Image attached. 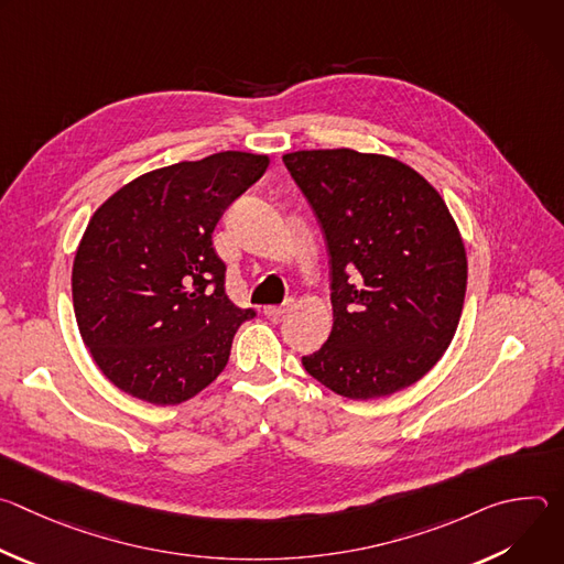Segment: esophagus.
I'll use <instances>...</instances> for the list:
<instances>
[{"label":"esophagus","instance_id":"1","mask_svg":"<svg viewBox=\"0 0 564 564\" xmlns=\"http://www.w3.org/2000/svg\"><path fill=\"white\" fill-rule=\"evenodd\" d=\"M290 307H292V299H285L281 305H265V307H263V314L270 316V318H279V316H283Z\"/></svg>","mask_w":564,"mask_h":564}]
</instances>
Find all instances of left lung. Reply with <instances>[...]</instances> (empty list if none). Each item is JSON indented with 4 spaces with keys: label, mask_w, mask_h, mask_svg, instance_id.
I'll use <instances>...</instances> for the list:
<instances>
[{
    "label": "left lung",
    "mask_w": 564,
    "mask_h": 564,
    "mask_svg": "<svg viewBox=\"0 0 564 564\" xmlns=\"http://www.w3.org/2000/svg\"><path fill=\"white\" fill-rule=\"evenodd\" d=\"M324 231L335 324L301 357L348 399L392 394L448 348L464 305L466 252L442 196L409 165L352 149L283 155Z\"/></svg>",
    "instance_id": "obj_1"
}]
</instances>
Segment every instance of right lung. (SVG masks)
Instances as JSON below:
<instances>
[{"label": "right lung", "instance_id": "1", "mask_svg": "<svg viewBox=\"0 0 564 564\" xmlns=\"http://www.w3.org/2000/svg\"><path fill=\"white\" fill-rule=\"evenodd\" d=\"M268 155L220 151L149 172L91 218L73 263L79 335L120 390L158 406L198 394L257 316L225 294L212 234L268 170Z\"/></svg>", "mask_w": 564, "mask_h": 564}]
</instances>
